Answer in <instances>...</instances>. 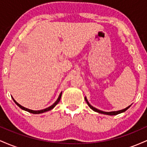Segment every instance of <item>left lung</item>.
<instances>
[{"mask_svg":"<svg viewBox=\"0 0 147 147\" xmlns=\"http://www.w3.org/2000/svg\"><path fill=\"white\" fill-rule=\"evenodd\" d=\"M85 100L86 101V102H87L88 105L89 107H90L91 109H92V110H93L94 111H95V112H97V113H99L109 115H117V114L121 113H123V112H124V111H126V110H127L128 109H129V108L130 107V106H128V107H126V109H123V110H120V111H112V112H104V111H99V110H98V109H95V108H94L93 106H91L90 104H89V103H88V101H87L86 97H85Z\"/></svg>","mask_w":147,"mask_h":147,"instance_id":"1","label":"left lung"}]
</instances>
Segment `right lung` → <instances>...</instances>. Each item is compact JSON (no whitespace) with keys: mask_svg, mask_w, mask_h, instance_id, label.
Returning a JSON list of instances; mask_svg holds the SVG:
<instances>
[{"mask_svg":"<svg viewBox=\"0 0 147 147\" xmlns=\"http://www.w3.org/2000/svg\"><path fill=\"white\" fill-rule=\"evenodd\" d=\"M61 94H62V92H61V93H60V95H59V96L58 99H57V100L56 102H55V103H54V104H52V106H50V107L47 108V109H43V110H40V111H32V110H30V109H26V108L23 107V106H22L20 105L19 104H18V103L16 102V101L14 100V98H12V99H13V100L14 101V102L16 103V105H17L18 106H19V107L21 108V109H23V110H24V111H28V112H29V113H33V114H39V113H44V112H46V111H50V110H51V109H53V108L55 107V106H56L57 104H58L59 102V101H60V99H61Z\"/></svg>","mask_w":147,"mask_h":147,"instance_id":"add662e5","label":"right lung"}]
</instances>
